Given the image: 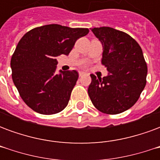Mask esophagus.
Instances as JSON below:
<instances>
[{"mask_svg": "<svg viewBox=\"0 0 160 160\" xmlns=\"http://www.w3.org/2000/svg\"><path fill=\"white\" fill-rule=\"evenodd\" d=\"M83 74H84V72H79V75H80V77L82 76Z\"/></svg>", "mask_w": 160, "mask_h": 160, "instance_id": "34e87169", "label": "esophagus"}]
</instances>
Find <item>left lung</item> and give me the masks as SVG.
<instances>
[{"label":"left lung","instance_id":"obj_1","mask_svg":"<svg viewBox=\"0 0 160 160\" xmlns=\"http://www.w3.org/2000/svg\"><path fill=\"white\" fill-rule=\"evenodd\" d=\"M92 32L102 43V64L109 73L103 79L91 74L88 95L99 111L119 114L137 102L147 83L142 49L132 37L114 28L103 26Z\"/></svg>","mask_w":160,"mask_h":160}]
</instances>
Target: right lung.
Segmentation results:
<instances>
[{
	"instance_id": "right-lung-1",
	"label": "right lung",
	"mask_w": 160,
	"mask_h": 160,
	"mask_svg": "<svg viewBox=\"0 0 160 160\" xmlns=\"http://www.w3.org/2000/svg\"><path fill=\"white\" fill-rule=\"evenodd\" d=\"M87 28L56 24L37 27L19 40L11 59L12 81L23 101L42 115L65 109L79 78L76 70L56 73V57L68 56Z\"/></svg>"
}]
</instances>
